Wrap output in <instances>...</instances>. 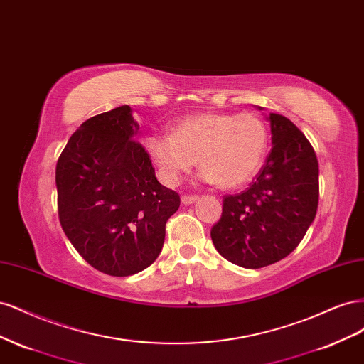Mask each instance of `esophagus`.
<instances>
[{
  "label": "esophagus",
  "mask_w": 364,
  "mask_h": 364,
  "mask_svg": "<svg viewBox=\"0 0 364 364\" xmlns=\"http://www.w3.org/2000/svg\"><path fill=\"white\" fill-rule=\"evenodd\" d=\"M197 199H199V197H197V196H182V197H181V202H182L183 205H191V203H194Z\"/></svg>",
  "instance_id": "34e87169"
}]
</instances>
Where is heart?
Segmentation results:
<instances>
[{
    "label": "heart",
    "instance_id": "heart-1",
    "mask_svg": "<svg viewBox=\"0 0 364 364\" xmlns=\"http://www.w3.org/2000/svg\"><path fill=\"white\" fill-rule=\"evenodd\" d=\"M267 141L266 124L257 115L202 112L179 119L171 134H150L146 149L165 185H178L199 158L202 181L234 190L258 173Z\"/></svg>",
    "mask_w": 364,
    "mask_h": 364
}]
</instances>
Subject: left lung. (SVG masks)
I'll return each instance as SVG.
<instances>
[{
    "label": "left lung",
    "instance_id": "1",
    "mask_svg": "<svg viewBox=\"0 0 364 364\" xmlns=\"http://www.w3.org/2000/svg\"><path fill=\"white\" fill-rule=\"evenodd\" d=\"M267 121L273 147L266 164L249 188L225 196L222 217L211 229L220 255L245 269L266 267L291 253L318 203V164L311 144L289 118L269 114Z\"/></svg>",
    "mask_w": 364,
    "mask_h": 364
}]
</instances>
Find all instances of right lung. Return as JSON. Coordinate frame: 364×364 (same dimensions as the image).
I'll list each match as a JSON object with an SVG mask.
<instances>
[{"instance_id":"right-lung-1","label":"right lung","mask_w":364,"mask_h":364,"mask_svg":"<svg viewBox=\"0 0 364 364\" xmlns=\"http://www.w3.org/2000/svg\"><path fill=\"white\" fill-rule=\"evenodd\" d=\"M130 106L98 114L77 129L56 165L59 220L86 262L130 277L155 262L179 194L155 176Z\"/></svg>"}]
</instances>
